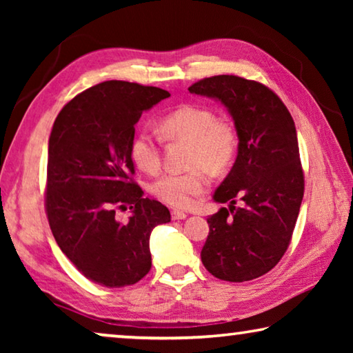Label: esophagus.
Returning <instances> with one entry per match:
<instances>
[{
  "instance_id": "34e87169",
  "label": "esophagus",
  "mask_w": 353,
  "mask_h": 353,
  "mask_svg": "<svg viewBox=\"0 0 353 353\" xmlns=\"http://www.w3.org/2000/svg\"><path fill=\"white\" fill-rule=\"evenodd\" d=\"M171 218L172 219H185V218H187V213L179 212V210H172L171 212Z\"/></svg>"
}]
</instances>
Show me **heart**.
<instances>
[{
    "mask_svg": "<svg viewBox=\"0 0 353 353\" xmlns=\"http://www.w3.org/2000/svg\"><path fill=\"white\" fill-rule=\"evenodd\" d=\"M165 140L188 141L185 172H168L152 183L155 198L176 208H190L208 188L210 174H221L232 165L238 148L236 129L229 119L216 117L210 107L183 104L159 121ZM130 157L145 172L159 171L162 163L160 141L151 130L143 129L130 141Z\"/></svg>",
    "mask_w": 353,
    "mask_h": 353,
    "instance_id": "obj_1",
    "label": "heart"
}]
</instances>
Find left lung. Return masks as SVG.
I'll return each mask as SVG.
<instances>
[{
  "label": "left lung",
  "instance_id": "8db88e82",
  "mask_svg": "<svg viewBox=\"0 0 353 353\" xmlns=\"http://www.w3.org/2000/svg\"><path fill=\"white\" fill-rule=\"evenodd\" d=\"M190 93L219 101L234 119L238 154L213 194L229 202L207 219L201 260L212 276L248 282L271 271L288 249L303 198L294 121L276 93L238 76L205 77ZM243 200L235 208L236 199Z\"/></svg>",
  "mask_w": 353,
  "mask_h": 353
}]
</instances>
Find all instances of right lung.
I'll use <instances>...</instances> for the list:
<instances>
[{
	"mask_svg": "<svg viewBox=\"0 0 353 353\" xmlns=\"http://www.w3.org/2000/svg\"><path fill=\"white\" fill-rule=\"evenodd\" d=\"M170 93L105 81L77 94L59 113L48 141L46 213L62 252L92 282L121 288L151 270L149 236L171 221L159 201L132 182L130 141L143 112ZM133 214L128 223L117 208Z\"/></svg>",
	"mask_w": 353,
	"mask_h": 353,
	"instance_id": "right-lung-1",
	"label": "right lung"
}]
</instances>
